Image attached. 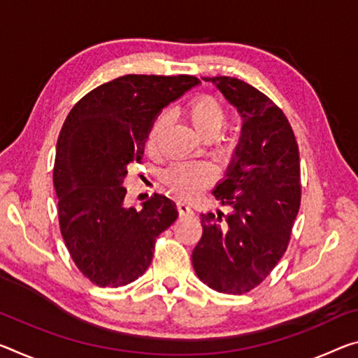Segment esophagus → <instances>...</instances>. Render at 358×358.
Segmentation results:
<instances>
[{"instance_id": "34e87169", "label": "esophagus", "mask_w": 358, "mask_h": 358, "mask_svg": "<svg viewBox=\"0 0 358 358\" xmlns=\"http://www.w3.org/2000/svg\"><path fill=\"white\" fill-rule=\"evenodd\" d=\"M177 208H178V213L183 215V217H188V215L194 213V212H192L191 203L186 202V201H178L177 202Z\"/></svg>"}]
</instances>
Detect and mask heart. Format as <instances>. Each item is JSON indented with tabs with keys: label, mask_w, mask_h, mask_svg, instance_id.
Returning <instances> with one entry per match:
<instances>
[{
	"label": "heart",
	"mask_w": 358,
	"mask_h": 358,
	"mask_svg": "<svg viewBox=\"0 0 358 358\" xmlns=\"http://www.w3.org/2000/svg\"><path fill=\"white\" fill-rule=\"evenodd\" d=\"M185 116L194 130L203 138H215L228 121V113L217 99L210 95H197L185 106ZM169 126L167 115H159L151 122L146 134V150L157 152L162 135ZM234 138H224L221 150L231 152L234 148ZM164 180L175 194L192 197L206 189L215 180V169L206 162H180L167 169Z\"/></svg>",
	"instance_id": "obj_1"
}]
</instances>
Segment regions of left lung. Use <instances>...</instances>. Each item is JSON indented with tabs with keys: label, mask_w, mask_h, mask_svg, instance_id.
Wrapping results in <instances>:
<instances>
[{
	"label": "left lung",
	"mask_w": 358,
	"mask_h": 358,
	"mask_svg": "<svg viewBox=\"0 0 358 358\" xmlns=\"http://www.w3.org/2000/svg\"><path fill=\"white\" fill-rule=\"evenodd\" d=\"M202 79L237 108L243 124L226 178L213 189L231 212L201 213L192 266L213 290L242 294L271 274L290 242L301 203L299 150L287 116L263 92L237 78Z\"/></svg>",
	"instance_id": "1"
}]
</instances>
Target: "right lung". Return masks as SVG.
<instances>
[{
	"instance_id": "obj_1",
	"label": "right lung",
	"mask_w": 358,
	"mask_h": 358,
	"mask_svg": "<svg viewBox=\"0 0 358 358\" xmlns=\"http://www.w3.org/2000/svg\"><path fill=\"white\" fill-rule=\"evenodd\" d=\"M201 81L196 76L126 75L90 90L73 106L57 141L54 186L59 224L78 269L99 287H122L148 269L156 239L178 217L155 192L126 207L124 178L143 157L159 111Z\"/></svg>"
}]
</instances>
